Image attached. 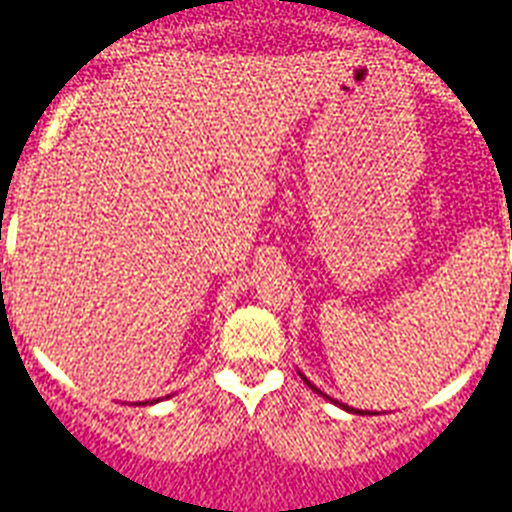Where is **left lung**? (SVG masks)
Instances as JSON below:
<instances>
[{
  "label": "left lung",
  "instance_id": "obj_1",
  "mask_svg": "<svg viewBox=\"0 0 512 512\" xmlns=\"http://www.w3.org/2000/svg\"><path fill=\"white\" fill-rule=\"evenodd\" d=\"M299 376H302V373H299ZM302 381H305V384L310 386V389H313V392H318V394H321V397H326V400H331V397H328V394H323L321 389H318V386H315V384H310V381H307V376H302ZM331 402H334V405H339V407H342V410H347V413H360V415H365L363 410H355V407H350V405H342V402H336V400H331Z\"/></svg>",
  "mask_w": 512,
  "mask_h": 512
}]
</instances>
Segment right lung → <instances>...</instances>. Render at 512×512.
Segmentation results:
<instances>
[{
  "label": "right lung",
  "mask_w": 512,
  "mask_h": 512,
  "mask_svg": "<svg viewBox=\"0 0 512 512\" xmlns=\"http://www.w3.org/2000/svg\"><path fill=\"white\" fill-rule=\"evenodd\" d=\"M157 402H160V400H157ZM139 405H141V402H139ZM144 405H147V402H144ZM149 405H152V402H149Z\"/></svg>",
  "instance_id": "add662e5"
}]
</instances>
